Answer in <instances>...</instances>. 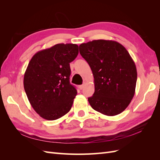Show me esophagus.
<instances>
[{
  "label": "esophagus",
  "instance_id": "obj_1",
  "mask_svg": "<svg viewBox=\"0 0 160 160\" xmlns=\"http://www.w3.org/2000/svg\"><path fill=\"white\" fill-rule=\"evenodd\" d=\"M84 86H85V85H84V84H83V85H79V89H83V88H84Z\"/></svg>",
  "mask_w": 160,
  "mask_h": 160
}]
</instances>
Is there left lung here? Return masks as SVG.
<instances>
[{"label":"left lung","mask_w":160,"mask_h":160,"mask_svg":"<svg viewBox=\"0 0 160 160\" xmlns=\"http://www.w3.org/2000/svg\"><path fill=\"white\" fill-rule=\"evenodd\" d=\"M79 52L94 77L91 108L108 116L123 112L133 98L138 76L128 51L118 42L100 39L82 43Z\"/></svg>","instance_id":"8db88e82"}]
</instances>
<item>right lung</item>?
<instances>
[{"instance_id":"obj_1","label":"right lung","mask_w":160,"mask_h":160,"mask_svg":"<svg viewBox=\"0 0 160 160\" xmlns=\"http://www.w3.org/2000/svg\"><path fill=\"white\" fill-rule=\"evenodd\" d=\"M79 46L61 43L33 55L24 75V88L36 112L47 120H55L70 111L77 90L70 83V62Z\"/></svg>"}]
</instances>
